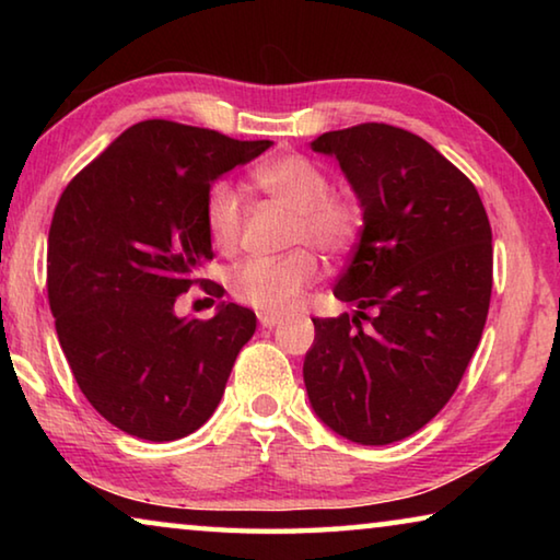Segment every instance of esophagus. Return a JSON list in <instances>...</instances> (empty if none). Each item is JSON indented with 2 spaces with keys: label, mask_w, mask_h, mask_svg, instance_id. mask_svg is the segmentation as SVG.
<instances>
[{
  "label": "esophagus",
  "mask_w": 560,
  "mask_h": 560,
  "mask_svg": "<svg viewBox=\"0 0 560 560\" xmlns=\"http://www.w3.org/2000/svg\"><path fill=\"white\" fill-rule=\"evenodd\" d=\"M259 324H261V328H273V326H279V324H281V318H279V316L261 314V316H259Z\"/></svg>",
  "instance_id": "1"
}]
</instances>
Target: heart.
<instances>
[{
    "mask_svg": "<svg viewBox=\"0 0 560 560\" xmlns=\"http://www.w3.org/2000/svg\"><path fill=\"white\" fill-rule=\"evenodd\" d=\"M252 183L271 200L293 212L289 230L291 244H311L314 249L336 257L353 246L360 232V210L346 197L328 195L330 177L324 167L303 155H283L259 165ZM207 230L217 249L230 252L240 244L244 226V202L230 183H217L207 195ZM316 254L301 246L283 257H254L230 271V291L236 301L281 316L299 306L311 283L318 279Z\"/></svg>",
    "mask_w": 560,
    "mask_h": 560,
    "instance_id": "1",
    "label": "heart"
}]
</instances>
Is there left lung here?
Returning <instances> with one entry per match:
<instances>
[{"instance_id":"8db88e82","label":"left lung","mask_w":560,"mask_h":560,"mask_svg":"<svg viewBox=\"0 0 560 560\" xmlns=\"http://www.w3.org/2000/svg\"><path fill=\"white\" fill-rule=\"evenodd\" d=\"M311 148L338 160L363 230L334 289L358 311L314 318L303 383L326 428L377 447L424 428L467 371L491 299L489 217L467 175L415 132L363 122ZM368 307L378 316L363 331Z\"/></svg>"}]
</instances>
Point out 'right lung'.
I'll use <instances>...</instances> for the list:
<instances>
[{
    "label": "right lung",
    "instance_id": "obj_1",
    "mask_svg": "<svg viewBox=\"0 0 560 560\" xmlns=\"http://www.w3.org/2000/svg\"><path fill=\"white\" fill-rule=\"evenodd\" d=\"M271 145L143 120L83 167L56 205V336L86 400L132 438L173 442L200 430L257 330L254 311L236 303L197 320L179 318L175 301L214 257L205 220L212 183ZM205 291L224 293L217 283Z\"/></svg>",
    "mask_w": 560,
    "mask_h": 560
}]
</instances>
